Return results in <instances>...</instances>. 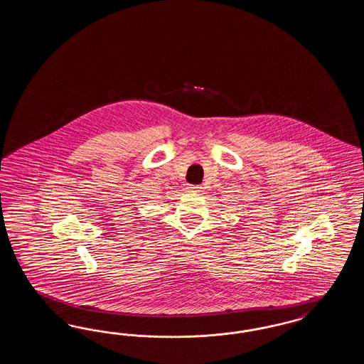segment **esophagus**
I'll return each mask as SVG.
<instances>
[{
    "instance_id": "1",
    "label": "esophagus",
    "mask_w": 364,
    "mask_h": 364,
    "mask_svg": "<svg viewBox=\"0 0 364 364\" xmlns=\"http://www.w3.org/2000/svg\"><path fill=\"white\" fill-rule=\"evenodd\" d=\"M187 189L188 191H191V192H200L201 187H200V186H195V184H189Z\"/></svg>"
}]
</instances>
